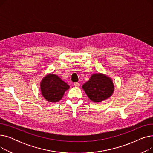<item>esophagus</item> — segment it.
I'll return each mask as SVG.
<instances>
[{
    "mask_svg": "<svg viewBox=\"0 0 153 153\" xmlns=\"http://www.w3.org/2000/svg\"><path fill=\"white\" fill-rule=\"evenodd\" d=\"M74 85L75 87H79L80 86V84H79V82H75V83L74 84Z\"/></svg>",
    "mask_w": 153,
    "mask_h": 153,
    "instance_id": "esophagus-1",
    "label": "esophagus"
}]
</instances>
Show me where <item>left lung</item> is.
<instances>
[{
	"mask_svg": "<svg viewBox=\"0 0 153 153\" xmlns=\"http://www.w3.org/2000/svg\"><path fill=\"white\" fill-rule=\"evenodd\" d=\"M82 88L92 101L100 102L110 97L114 86L111 80L105 75L95 74L82 85Z\"/></svg>",
	"mask_w": 153,
	"mask_h": 153,
	"instance_id": "left-lung-1",
	"label": "left lung"
}]
</instances>
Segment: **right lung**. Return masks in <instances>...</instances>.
<instances>
[{
    "label": "right lung",
    "mask_w": 153,
    "mask_h": 153,
    "mask_svg": "<svg viewBox=\"0 0 153 153\" xmlns=\"http://www.w3.org/2000/svg\"><path fill=\"white\" fill-rule=\"evenodd\" d=\"M69 86L55 74H48L42 80L41 91L45 99L50 102L59 101Z\"/></svg>",
    "instance_id": "add662e5"
}]
</instances>
